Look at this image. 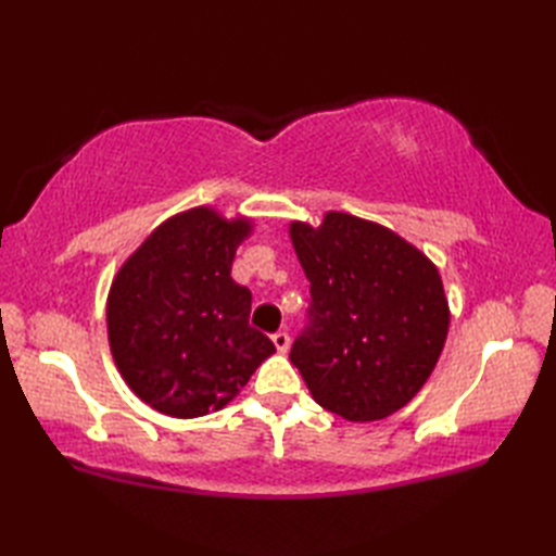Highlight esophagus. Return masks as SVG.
Here are the masks:
<instances>
[{"mask_svg": "<svg viewBox=\"0 0 556 556\" xmlns=\"http://www.w3.org/2000/svg\"><path fill=\"white\" fill-rule=\"evenodd\" d=\"M271 344H275V349H277L279 353H287V351H289V344H291V339H289L287 332H277V334H271Z\"/></svg>", "mask_w": 556, "mask_h": 556, "instance_id": "1", "label": "esophagus"}]
</instances>
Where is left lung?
Listing matches in <instances>:
<instances>
[{"label": "left lung", "mask_w": 556, "mask_h": 556, "mask_svg": "<svg viewBox=\"0 0 556 556\" xmlns=\"http://www.w3.org/2000/svg\"><path fill=\"white\" fill-rule=\"evenodd\" d=\"M289 236L311 281V325L289 358L313 399L365 422L392 416L432 375L448 332L440 269L382 224L329 210Z\"/></svg>", "instance_id": "8db88e82"}]
</instances>
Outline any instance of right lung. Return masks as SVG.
<instances>
[{
  "mask_svg": "<svg viewBox=\"0 0 556 556\" xmlns=\"http://www.w3.org/2000/svg\"><path fill=\"white\" fill-rule=\"evenodd\" d=\"M251 217L198 205L164 219L124 260L108 293V339L128 389L172 418L229 404L275 344L248 325L251 291L231 263Z\"/></svg>",
  "mask_w": 556,
  "mask_h": 556,
  "instance_id": "1",
  "label": "right lung"
}]
</instances>
